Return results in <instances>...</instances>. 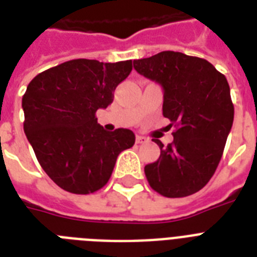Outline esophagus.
<instances>
[{"mask_svg": "<svg viewBox=\"0 0 257 257\" xmlns=\"http://www.w3.org/2000/svg\"><path fill=\"white\" fill-rule=\"evenodd\" d=\"M136 143L137 144H145V143H148V139L144 136H137L136 137Z\"/></svg>", "mask_w": 257, "mask_h": 257, "instance_id": "34e87169", "label": "esophagus"}]
</instances>
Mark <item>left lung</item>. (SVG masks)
<instances>
[{
    "mask_svg": "<svg viewBox=\"0 0 257 257\" xmlns=\"http://www.w3.org/2000/svg\"><path fill=\"white\" fill-rule=\"evenodd\" d=\"M137 73L160 84L163 114L175 125L173 143L160 147V157L145 165L149 185L165 197L193 195L215 173L233 124L227 78L207 60L165 50L135 60Z\"/></svg>",
    "mask_w": 257,
    "mask_h": 257,
    "instance_id": "obj_1",
    "label": "left lung"
}]
</instances>
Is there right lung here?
Segmentation results:
<instances>
[{"instance_id": "1", "label": "right lung", "mask_w": 257, "mask_h": 257, "mask_svg": "<svg viewBox=\"0 0 257 257\" xmlns=\"http://www.w3.org/2000/svg\"><path fill=\"white\" fill-rule=\"evenodd\" d=\"M132 72V60H70L37 74L22 97L24 131L38 163L58 187L88 195L108 183L117 156L135 144V133L108 132L97 109Z\"/></svg>"}]
</instances>
